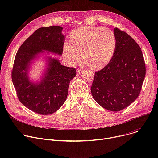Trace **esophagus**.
Instances as JSON below:
<instances>
[{"instance_id":"1","label":"esophagus","mask_w":158,"mask_h":158,"mask_svg":"<svg viewBox=\"0 0 158 158\" xmlns=\"http://www.w3.org/2000/svg\"><path fill=\"white\" fill-rule=\"evenodd\" d=\"M82 70H81V69H77V70H76V74H77V76H79V75L81 74V73H82Z\"/></svg>"}]
</instances>
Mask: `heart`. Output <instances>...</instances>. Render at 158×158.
Here are the masks:
<instances>
[{"label": "heart", "instance_id": "1", "mask_svg": "<svg viewBox=\"0 0 158 158\" xmlns=\"http://www.w3.org/2000/svg\"><path fill=\"white\" fill-rule=\"evenodd\" d=\"M70 42L63 45V56L70 64L80 59L95 69L104 67L114 54L117 45L113 31L101 27H81L72 31Z\"/></svg>", "mask_w": 158, "mask_h": 158}]
</instances>
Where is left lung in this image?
I'll return each instance as SVG.
<instances>
[{"label": "left lung", "instance_id": "obj_1", "mask_svg": "<svg viewBox=\"0 0 158 158\" xmlns=\"http://www.w3.org/2000/svg\"><path fill=\"white\" fill-rule=\"evenodd\" d=\"M117 45L110 62L95 72L91 88L95 101L111 111L125 109L138 97L145 76L141 48L126 32L114 28Z\"/></svg>", "mask_w": 158, "mask_h": 158}]
</instances>
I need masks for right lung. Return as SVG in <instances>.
Instances as JSON below:
<instances>
[{
  "mask_svg": "<svg viewBox=\"0 0 158 158\" xmlns=\"http://www.w3.org/2000/svg\"><path fill=\"white\" fill-rule=\"evenodd\" d=\"M63 27L52 26L35 31L24 41L16 54L12 70V81L20 102L29 110L40 114H51L64 103L71 80L76 76L74 68L61 64L50 52L63 54L65 36ZM45 61L41 78L34 81L29 71L34 62Z\"/></svg>",
  "mask_w": 158,
  "mask_h": 158,
  "instance_id": "right-lung-1",
  "label": "right lung"
}]
</instances>
